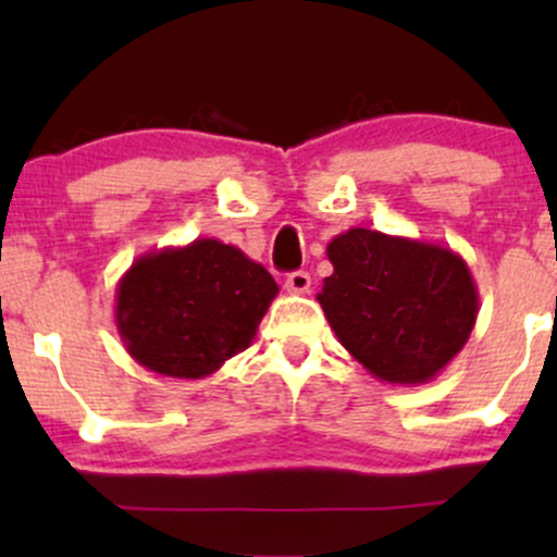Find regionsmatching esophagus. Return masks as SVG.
I'll use <instances>...</instances> for the list:
<instances>
[{
  "mask_svg": "<svg viewBox=\"0 0 557 557\" xmlns=\"http://www.w3.org/2000/svg\"><path fill=\"white\" fill-rule=\"evenodd\" d=\"M287 293H296V296H304V293L311 290V274L309 272H290L285 277Z\"/></svg>",
  "mask_w": 557,
  "mask_h": 557,
  "instance_id": "obj_1",
  "label": "esophagus"
}]
</instances>
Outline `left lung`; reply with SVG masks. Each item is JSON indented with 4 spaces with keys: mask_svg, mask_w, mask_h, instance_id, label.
<instances>
[{
    "mask_svg": "<svg viewBox=\"0 0 557 557\" xmlns=\"http://www.w3.org/2000/svg\"><path fill=\"white\" fill-rule=\"evenodd\" d=\"M322 304L337 341L387 385H424L461 354L479 314L469 264L453 248L350 227L327 243Z\"/></svg>",
    "mask_w": 557,
    "mask_h": 557,
    "instance_id": "obj_1",
    "label": "left lung"
}]
</instances>
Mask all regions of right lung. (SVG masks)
Returning a JSON list of instances; mask_svg holds the SVG:
<instances>
[{
  "mask_svg": "<svg viewBox=\"0 0 557 557\" xmlns=\"http://www.w3.org/2000/svg\"><path fill=\"white\" fill-rule=\"evenodd\" d=\"M277 293L240 248L196 238L133 261L114 293V322L140 367L201 380L251 345Z\"/></svg>",
  "mask_w": 557,
  "mask_h": 557,
  "instance_id": "1",
  "label": "right lung"
}]
</instances>
